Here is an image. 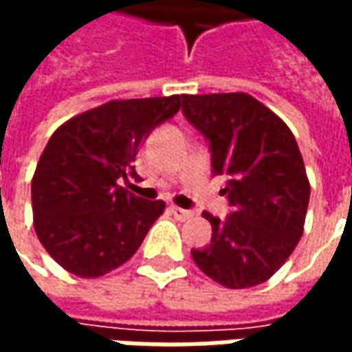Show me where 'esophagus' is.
<instances>
[{
  "label": "esophagus",
  "instance_id": "34e87169",
  "mask_svg": "<svg viewBox=\"0 0 352 352\" xmlns=\"http://www.w3.org/2000/svg\"><path fill=\"white\" fill-rule=\"evenodd\" d=\"M171 213L175 214L179 221H186V219H190V217H194V211H190V209H181V207H171Z\"/></svg>",
  "mask_w": 352,
  "mask_h": 352
}]
</instances>
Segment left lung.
<instances>
[{
	"instance_id": "1",
	"label": "left lung",
	"mask_w": 352,
	"mask_h": 352,
	"mask_svg": "<svg viewBox=\"0 0 352 352\" xmlns=\"http://www.w3.org/2000/svg\"><path fill=\"white\" fill-rule=\"evenodd\" d=\"M183 113L211 146L214 175L232 213L211 222V243L192 251L207 277L226 288L256 287L292 254L303 234L309 179L294 133L245 92L183 96Z\"/></svg>"
}]
</instances>
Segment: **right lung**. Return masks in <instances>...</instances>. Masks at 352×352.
I'll return each mask as SVG.
<instances>
[{
  "label": "right lung",
  "mask_w": 352,
  "mask_h": 352,
  "mask_svg": "<svg viewBox=\"0 0 352 352\" xmlns=\"http://www.w3.org/2000/svg\"><path fill=\"white\" fill-rule=\"evenodd\" d=\"M183 96L111 100L50 135L32 179L34 228L65 272L96 279L126 264L164 213L122 183L148 133L175 115Z\"/></svg>",
  "instance_id": "1"
}]
</instances>
